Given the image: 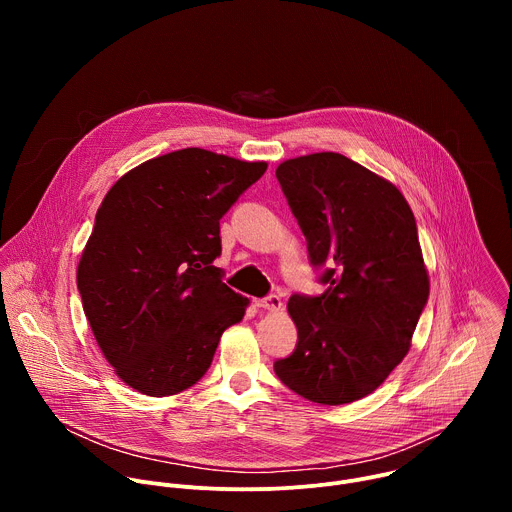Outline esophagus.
Wrapping results in <instances>:
<instances>
[{"mask_svg":"<svg viewBox=\"0 0 512 512\" xmlns=\"http://www.w3.org/2000/svg\"><path fill=\"white\" fill-rule=\"evenodd\" d=\"M255 306L261 308V310H269V312H279L283 308L281 298L275 296V294H271L267 298H261V300H255Z\"/></svg>","mask_w":512,"mask_h":512,"instance_id":"obj_1","label":"esophagus"}]
</instances>
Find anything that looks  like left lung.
I'll return each instance as SVG.
<instances>
[{
	"label": "left lung",
	"instance_id": "left-lung-1",
	"mask_svg": "<svg viewBox=\"0 0 512 512\" xmlns=\"http://www.w3.org/2000/svg\"><path fill=\"white\" fill-rule=\"evenodd\" d=\"M275 176L326 285L289 298L298 344L275 375L320 405L358 401L403 360L427 304L415 216L391 182L342 154L287 160Z\"/></svg>",
	"mask_w": 512,
	"mask_h": 512
}]
</instances>
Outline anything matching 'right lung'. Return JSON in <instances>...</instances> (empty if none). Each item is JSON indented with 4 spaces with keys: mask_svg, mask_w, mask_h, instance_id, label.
Wrapping results in <instances>:
<instances>
[{
    "mask_svg": "<svg viewBox=\"0 0 512 512\" xmlns=\"http://www.w3.org/2000/svg\"><path fill=\"white\" fill-rule=\"evenodd\" d=\"M267 170L200 148L143 162L103 198L77 285L95 340L117 377L176 395L208 371L247 298L223 283L221 218Z\"/></svg>",
    "mask_w": 512,
    "mask_h": 512,
    "instance_id": "1",
    "label": "right lung"
}]
</instances>
